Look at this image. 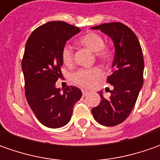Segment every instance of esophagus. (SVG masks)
Wrapping results in <instances>:
<instances>
[{
	"label": "esophagus",
	"mask_w": 160,
	"mask_h": 160,
	"mask_svg": "<svg viewBox=\"0 0 160 160\" xmlns=\"http://www.w3.org/2000/svg\"><path fill=\"white\" fill-rule=\"evenodd\" d=\"M82 92H83V96H86L89 93V92H88V91H85V90H83Z\"/></svg>",
	"instance_id": "obj_1"
}]
</instances>
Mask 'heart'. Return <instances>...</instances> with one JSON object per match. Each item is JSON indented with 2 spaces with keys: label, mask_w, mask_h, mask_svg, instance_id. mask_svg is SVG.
Wrapping results in <instances>:
<instances>
[{
  "label": "heart",
  "mask_w": 160,
  "mask_h": 160,
  "mask_svg": "<svg viewBox=\"0 0 160 160\" xmlns=\"http://www.w3.org/2000/svg\"><path fill=\"white\" fill-rule=\"evenodd\" d=\"M78 43L85 47L92 52L95 53L96 58L103 62H108L113 57V52L110 47L107 46L101 34L95 32H89L78 39ZM61 58L66 66H72L74 62V52L69 44H66L61 51ZM102 70L99 68L90 69H80L73 76L72 80L77 85L83 88H91L102 77Z\"/></svg>",
  "instance_id": "b5f03b06"
}]
</instances>
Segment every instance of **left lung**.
Listing matches in <instances>:
<instances>
[{
    "instance_id": "obj_1",
    "label": "left lung",
    "mask_w": 160,
    "mask_h": 160,
    "mask_svg": "<svg viewBox=\"0 0 160 160\" xmlns=\"http://www.w3.org/2000/svg\"><path fill=\"white\" fill-rule=\"evenodd\" d=\"M92 29H100L108 34L115 45L113 71L107 78V82L113 85L114 89L108 99H105L100 92L101 103L92 108V113L94 119L102 126H117L128 118L142 87V51L137 36L122 23H105Z\"/></svg>"
}]
</instances>
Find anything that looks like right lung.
Listing matches in <instances>:
<instances>
[{
    "label": "right lung",
    "instance_id": "add662e5",
    "mask_svg": "<svg viewBox=\"0 0 160 160\" xmlns=\"http://www.w3.org/2000/svg\"><path fill=\"white\" fill-rule=\"evenodd\" d=\"M80 31L65 22H48L36 28L26 43L22 59L26 97L37 119L50 128L66 126L82 97L77 87L68 86L60 92L55 86L61 75L62 48Z\"/></svg>",
    "mask_w": 160,
    "mask_h": 160
}]
</instances>
